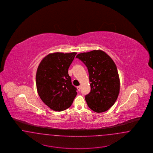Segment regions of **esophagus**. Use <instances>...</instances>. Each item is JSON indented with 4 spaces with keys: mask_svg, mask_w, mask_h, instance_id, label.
<instances>
[{
    "mask_svg": "<svg viewBox=\"0 0 153 153\" xmlns=\"http://www.w3.org/2000/svg\"><path fill=\"white\" fill-rule=\"evenodd\" d=\"M77 89L78 91H80V89H81V86H78V87H77Z\"/></svg>",
    "mask_w": 153,
    "mask_h": 153,
    "instance_id": "esophagus-1",
    "label": "esophagus"
}]
</instances>
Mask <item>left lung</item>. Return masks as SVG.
<instances>
[{"instance_id":"obj_1","label":"left lung","mask_w":153,"mask_h":153,"mask_svg":"<svg viewBox=\"0 0 153 153\" xmlns=\"http://www.w3.org/2000/svg\"><path fill=\"white\" fill-rule=\"evenodd\" d=\"M87 66L91 92L85 99L88 107L97 113L109 109L117 101L120 91V79L113 59L102 50L78 54Z\"/></svg>"}]
</instances>
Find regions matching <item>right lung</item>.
Wrapping results in <instances>:
<instances>
[{"label": "right lung", "instance_id": "1", "mask_svg": "<svg viewBox=\"0 0 153 153\" xmlns=\"http://www.w3.org/2000/svg\"><path fill=\"white\" fill-rule=\"evenodd\" d=\"M76 52H56L46 56L38 66L36 90L42 101L51 109L62 111L69 108L77 95L68 69Z\"/></svg>", "mask_w": 153, "mask_h": 153}]
</instances>
